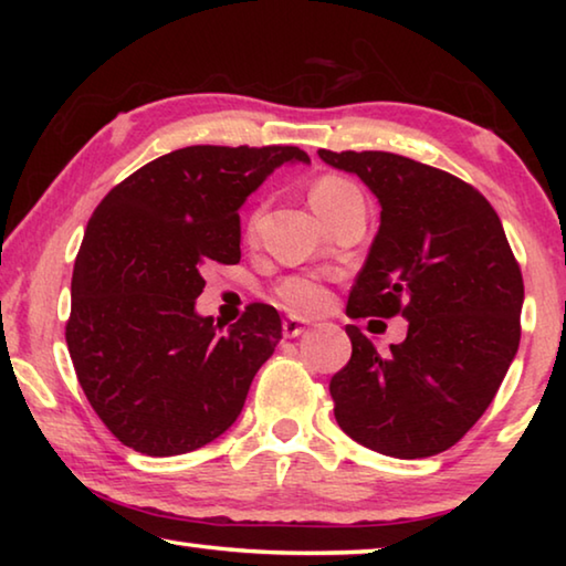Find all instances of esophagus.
Listing matches in <instances>:
<instances>
[{"label": "esophagus", "mask_w": 566, "mask_h": 566, "mask_svg": "<svg viewBox=\"0 0 566 566\" xmlns=\"http://www.w3.org/2000/svg\"><path fill=\"white\" fill-rule=\"evenodd\" d=\"M306 327H310V324H306L304 319H300V317H286L284 322H282V329H284V337H300V334H304L306 332Z\"/></svg>", "instance_id": "34e87169"}]
</instances>
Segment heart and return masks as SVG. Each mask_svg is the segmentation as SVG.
Segmentation results:
<instances>
[{
    "label": "heart",
    "mask_w": 566,
    "mask_h": 566,
    "mask_svg": "<svg viewBox=\"0 0 566 566\" xmlns=\"http://www.w3.org/2000/svg\"><path fill=\"white\" fill-rule=\"evenodd\" d=\"M352 199H364L357 185H352L349 179L337 177V175H324L317 181H314L310 189V202L317 212L327 219L334 209H339L342 205L352 202ZM260 209H254L252 217H249V234L256 229V222H260ZM274 300L280 302L284 310H290L292 314H302V317H310V314H319L322 310H327L329 304V290L319 276L312 274H290L282 276L280 282L274 284Z\"/></svg>",
    "instance_id": "b5f03b06"
}]
</instances>
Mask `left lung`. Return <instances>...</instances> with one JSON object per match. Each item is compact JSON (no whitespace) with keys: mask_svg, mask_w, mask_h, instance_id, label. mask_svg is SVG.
Wrapping results in <instances>:
<instances>
[{"mask_svg":"<svg viewBox=\"0 0 566 566\" xmlns=\"http://www.w3.org/2000/svg\"><path fill=\"white\" fill-rule=\"evenodd\" d=\"M381 207L347 314L409 322L387 357L347 324L352 357L332 377L334 417L361 447L421 459L454 447L500 389L520 347L524 282L482 191L391 151L319 149Z\"/></svg>","mask_w":566,"mask_h":566,"instance_id":"obj_1","label":"left lung"}]
</instances>
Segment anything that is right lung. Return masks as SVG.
Wrapping results in <instances>:
<instances>
[{
  "mask_svg": "<svg viewBox=\"0 0 566 566\" xmlns=\"http://www.w3.org/2000/svg\"><path fill=\"white\" fill-rule=\"evenodd\" d=\"M300 147L195 145L134 171L84 232L66 347L104 427L149 457L187 454L224 434L282 339L274 306L249 304L229 334L199 317L209 262L237 264L239 207Z\"/></svg>",
  "mask_w": 566,
  "mask_h": 566,
  "instance_id": "right-lung-1",
  "label": "right lung"
}]
</instances>
